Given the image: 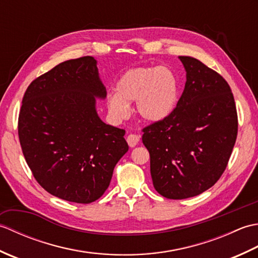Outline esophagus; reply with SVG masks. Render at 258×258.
I'll list each match as a JSON object with an SVG mask.
<instances>
[{"instance_id": "1", "label": "esophagus", "mask_w": 258, "mask_h": 258, "mask_svg": "<svg viewBox=\"0 0 258 258\" xmlns=\"http://www.w3.org/2000/svg\"><path fill=\"white\" fill-rule=\"evenodd\" d=\"M126 141H127V143L131 147H134L138 145V143L140 142V135L138 134H130L127 136V139H126Z\"/></svg>"}]
</instances>
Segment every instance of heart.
<instances>
[{"label": "heart", "mask_w": 258, "mask_h": 258, "mask_svg": "<svg viewBox=\"0 0 258 258\" xmlns=\"http://www.w3.org/2000/svg\"><path fill=\"white\" fill-rule=\"evenodd\" d=\"M116 92L108 93L106 105L115 119L130 114V102L135 101L136 113L149 123L167 118L177 105L179 82L167 67H138L124 72L116 82Z\"/></svg>", "instance_id": "obj_1"}]
</instances>
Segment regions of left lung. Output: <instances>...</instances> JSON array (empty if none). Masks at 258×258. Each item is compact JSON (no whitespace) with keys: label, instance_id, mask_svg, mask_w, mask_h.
<instances>
[{"label":"left lung","instance_id":"obj_1","mask_svg":"<svg viewBox=\"0 0 258 258\" xmlns=\"http://www.w3.org/2000/svg\"><path fill=\"white\" fill-rule=\"evenodd\" d=\"M179 59L186 83L176 107L167 118L142 130L153 185L169 200L196 196L220 179L238 130L236 105L225 79L197 58Z\"/></svg>","mask_w":258,"mask_h":258}]
</instances>
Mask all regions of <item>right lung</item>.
Returning <instances> with one entry per match:
<instances>
[{
  "instance_id": "add662e5",
  "label": "right lung",
  "mask_w": 258,
  "mask_h": 258,
  "mask_svg": "<svg viewBox=\"0 0 258 258\" xmlns=\"http://www.w3.org/2000/svg\"><path fill=\"white\" fill-rule=\"evenodd\" d=\"M106 90L96 59H69L27 87L19 114V139L33 176L48 193L89 204L108 187L128 145L125 130L102 122L95 97Z\"/></svg>"
}]
</instances>
